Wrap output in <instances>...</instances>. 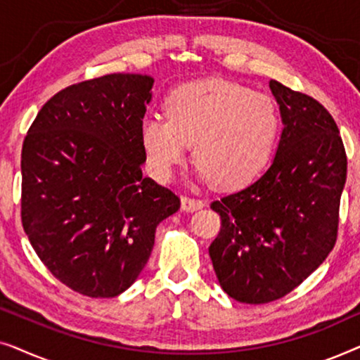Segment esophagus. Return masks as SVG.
<instances>
[{"label": "esophagus", "mask_w": 360, "mask_h": 360, "mask_svg": "<svg viewBox=\"0 0 360 360\" xmlns=\"http://www.w3.org/2000/svg\"><path fill=\"white\" fill-rule=\"evenodd\" d=\"M205 206V203L201 200H195L190 198V196H184L181 198V210L186 211V213H193V211H198Z\"/></svg>", "instance_id": "obj_1"}]
</instances>
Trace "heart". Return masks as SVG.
<instances>
[{"label": "heart", "instance_id": "obj_1", "mask_svg": "<svg viewBox=\"0 0 360 360\" xmlns=\"http://www.w3.org/2000/svg\"><path fill=\"white\" fill-rule=\"evenodd\" d=\"M162 108L165 120L147 117L141 124V144L155 179L169 180L188 146L201 179L221 190L243 188L269 164L278 134L270 98L211 78L176 86Z\"/></svg>", "mask_w": 360, "mask_h": 360}]
</instances>
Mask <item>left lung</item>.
Returning <instances> with one entry per match:
<instances>
[{
	"label": "left lung",
	"instance_id": "obj_1",
	"mask_svg": "<svg viewBox=\"0 0 360 360\" xmlns=\"http://www.w3.org/2000/svg\"><path fill=\"white\" fill-rule=\"evenodd\" d=\"M282 134L269 170L213 201L221 231L210 257L221 288L240 303L285 297L308 278L338 238L347 159L339 129L311 96L270 80Z\"/></svg>",
	"mask_w": 360,
	"mask_h": 360
}]
</instances>
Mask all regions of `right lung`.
<instances>
[{"mask_svg":"<svg viewBox=\"0 0 360 360\" xmlns=\"http://www.w3.org/2000/svg\"><path fill=\"white\" fill-rule=\"evenodd\" d=\"M154 78L112 73L53 95L21 154V219L56 278L91 298L136 282L179 196L142 176L141 124Z\"/></svg>","mask_w":360,"mask_h":360,"instance_id":"add662e5","label":"right lung"}]
</instances>
